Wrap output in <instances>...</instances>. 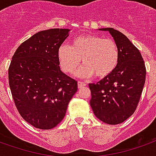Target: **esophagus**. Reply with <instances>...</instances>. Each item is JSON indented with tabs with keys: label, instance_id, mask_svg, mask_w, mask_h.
<instances>
[{
	"label": "esophagus",
	"instance_id": "obj_1",
	"mask_svg": "<svg viewBox=\"0 0 156 156\" xmlns=\"http://www.w3.org/2000/svg\"><path fill=\"white\" fill-rule=\"evenodd\" d=\"M78 87H79V88H81V87H84V86H86V83H83V82H82V81H78Z\"/></svg>",
	"mask_w": 156,
	"mask_h": 156
}]
</instances>
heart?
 Wrapping results in <instances>:
<instances>
[{
    "mask_svg": "<svg viewBox=\"0 0 156 156\" xmlns=\"http://www.w3.org/2000/svg\"><path fill=\"white\" fill-rule=\"evenodd\" d=\"M60 66L67 73H72L82 62L84 65L79 76L104 78L114 72L118 65V45L112 39L94 34H84L74 38L70 46L63 44L58 51Z\"/></svg>",
    "mask_w": 156,
    "mask_h": 156,
    "instance_id": "obj_1",
    "label": "heart"
}]
</instances>
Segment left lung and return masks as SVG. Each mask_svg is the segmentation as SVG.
Masks as SVG:
<instances>
[{
	"mask_svg": "<svg viewBox=\"0 0 156 156\" xmlns=\"http://www.w3.org/2000/svg\"><path fill=\"white\" fill-rule=\"evenodd\" d=\"M107 30L118 45L120 58L114 72L97 83H90V105L100 121L110 125L125 122L135 112L146 82V65L140 52L122 32Z\"/></svg>",
	"mask_w": 156,
	"mask_h": 156,
	"instance_id": "1",
	"label": "left lung"
}]
</instances>
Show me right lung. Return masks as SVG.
Masks as SVG:
<instances>
[{
    "label": "right lung",
    "mask_w": 156,
    "mask_h": 156,
    "mask_svg": "<svg viewBox=\"0 0 156 156\" xmlns=\"http://www.w3.org/2000/svg\"><path fill=\"white\" fill-rule=\"evenodd\" d=\"M69 29L34 34L17 48L8 69L9 85L20 116L34 127L49 130L63 119L78 82L60 70L58 49Z\"/></svg>",
    "instance_id": "right-lung-1"
}]
</instances>
